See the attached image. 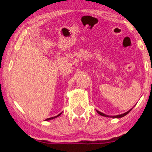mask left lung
Returning <instances> with one entry per match:
<instances>
[{
	"instance_id": "1",
	"label": "left lung",
	"mask_w": 152,
	"mask_h": 152,
	"mask_svg": "<svg viewBox=\"0 0 152 152\" xmlns=\"http://www.w3.org/2000/svg\"><path fill=\"white\" fill-rule=\"evenodd\" d=\"M132 109H130L129 111H127V112H126V113H124V114H119V115H116V116H108V115H106V114H103V113H102V112H100V111H97L96 110V111H97V113H98L99 114H100L101 116H108V117H111V118H121V117H123V116H126V114H128L130 112V111Z\"/></svg>"
}]
</instances>
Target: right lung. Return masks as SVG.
<instances>
[{
	"label": "right lung",
	"mask_w": 152,
	"mask_h": 152,
	"mask_svg": "<svg viewBox=\"0 0 152 152\" xmlns=\"http://www.w3.org/2000/svg\"><path fill=\"white\" fill-rule=\"evenodd\" d=\"M61 114H62V113H60V114L57 115V116H53V117H50V118H46V121H48V120H51V119H53V118H57V117H58V116H60V115Z\"/></svg>",
	"instance_id": "1"
}]
</instances>
